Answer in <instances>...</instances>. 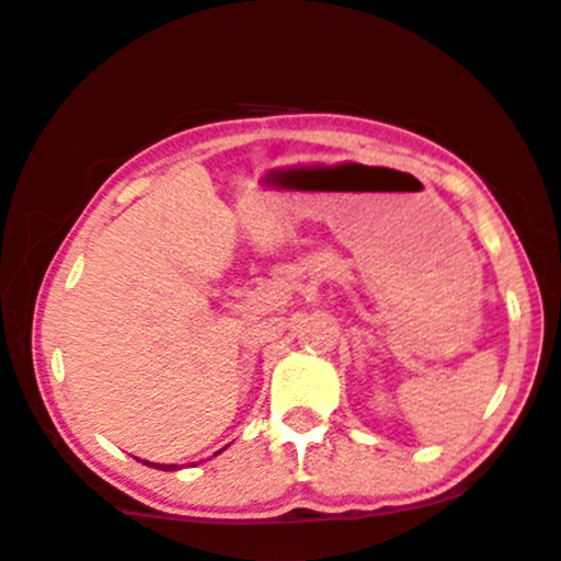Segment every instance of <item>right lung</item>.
<instances>
[{"instance_id": "add662e5", "label": "right lung", "mask_w": 561, "mask_h": 561, "mask_svg": "<svg viewBox=\"0 0 561 561\" xmlns=\"http://www.w3.org/2000/svg\"><path fill=\"white\" fill-rule=\"evenodd\" d=\"M145 465H150V461H145ZM150 467L163 469V472H173V469H179V467H173V465H150Z\"/></svg>"}]
</instances>
